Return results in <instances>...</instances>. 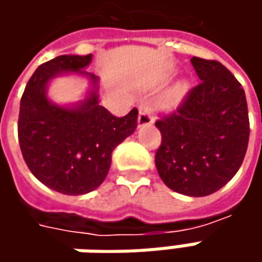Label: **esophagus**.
Instances as JSON below:
<instances>
[{
  "label": "esophagus",
  "mask_w": 262,
  "mask_h": 262,
  "mask_svg": "<svg viewBox=\"0 0 262 262\" xmlns=\"http://www.w3.org/2000/svg\"><path fill=\"white\" fill-rule=\"evenodd\" d=\"M155 122V118L151 114V107L148 103H141L140 105V115H138V126L151 125Z\"/></svg>",
  "instance_id": "obj_1"
}]
</instances>
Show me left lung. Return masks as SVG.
<instances>
[{
  "label": "left lung",
  "instance_id": "1",
  "mask_svg": "<svg viewBox=\"0 0 262 262\" xmlns=\"http://www.w3.org/2000/svg\"><path fill=\"white\" fill-rule=\"evenodd\" d=\"M201 83L175 112L156 122L162 134L156 167L172 191L206 196L236 175L249 140L245 92L219 61L192 56Z\"/></svg>",
  "mask_w": 262,
  "mask_h": 262
}]
</instances>
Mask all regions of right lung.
I'll return each instance as SVG.
<instances>
[{
  "mask_svg": "<svg viewBox=\"0 0 262 262\" xmlns=\"http://www.w3.org/2000/svg\"><path fill=\"white\" fill-rule=\"evenodd\" d=\"M92 54L61 55L37 67L20 100L18 143L30 172L48 188L83 195L105 181L112 151L137 128L138 111L116 118L99 105V78L84 71ZM74 72L92 84L86 99L61 106L47 97L55 76Z\"/></svg>",
  "mask_w": 262,
  "mask_h": 262,
  "instance_id": "1",
  "label": "right lung"
}]
</instances>
